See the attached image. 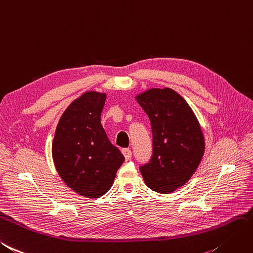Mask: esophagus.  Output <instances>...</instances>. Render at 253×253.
Wrapping results in <instances>:
<instances>
[{"instance_id": "esophagus-1", "label": "esophagus", "mask_w": 253, "mask_h": 253, "mask_svg": "<svg viewBox=\"0 0 253 253\" xmlns=\"http://www.w3.org/2000/svg\"><path fill=\"white\" fill-rule=\"evenodd\" d=\"M122 154H124L126 161L131 160V158H132V151L129 149H124V150H122Z\"/></svg>"}]
</instances>
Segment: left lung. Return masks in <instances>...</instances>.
<instances>
[{"instance_id":"left-lung-1","label":"left lung","mask_w":253,"mask_h":253,"mask_svg":"<svg viewBox=\"0 0 253 253\" xmlns=\"http://www.w3.org/2000/svg\"><path fill=\"white\" fill-rule=\"evenodd\" d=\"M150 119L153 136L151 160L139 168L146 185L160 194L182 187L203 158L204 135L196 115L170 88H151L135 97Z\"/></svg>"}]
</instances>
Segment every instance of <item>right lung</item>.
<instances>
[{"instance_id": "add662e5", "label": "right lung", "mask_w": 253, "mask_h": 253, "mask_svg": "<svg viewBox=\"0 0 253 253\" xmlns=\"http://www.w3.org/2000/svg\"><path fill=\"white\" fill-rule=\"evenodd\" d=\"M106 93L86 91L66 108L52 143L59 176L77 194L97 199L111 189L125 162L101 125Z\"/></svg>"}]
</instances>
